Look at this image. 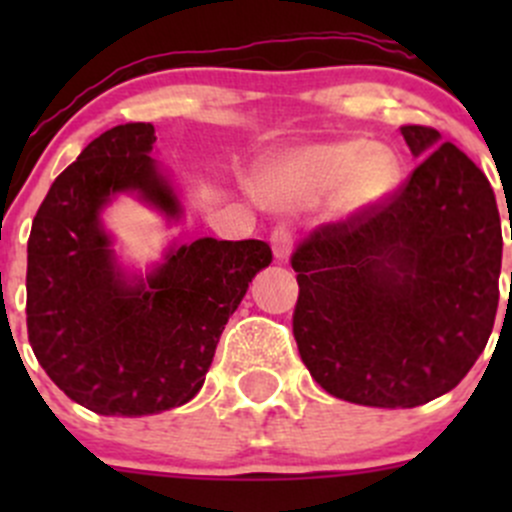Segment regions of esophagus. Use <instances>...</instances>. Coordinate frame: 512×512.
Segmentation results:
<instances>
[{
  "label": "esophagus",
  "instance_id": "1",
  "mask_svg": "<svg viewBox=\"0 0 512 512\" xmlns=\"http://www.w3.org/2000/svg\"><path fill=\"white\" fill-rule=\"evenodd\" d=\"M270 242H272V250H275L277 260H287L289 252H292V245H294V230L287 223L275 225L270 232Z\"/></svg>",
  "mask_w": 512,
  "mask_h": 512
}]
</instances>
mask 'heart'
<instances>
[{
	"label": "heart",
	"instance_id": "obj_1",
	"mask_svg": "<svg viewBox=\"0 0 512 512\" xmlns=\"http://www.w3.org/2000/svg\"><path fill=\"white\" fill-rule=\"evenodd\" d=\"M399 160L384 146L361 141L309 143L294 148L265 170V190L277 203H309L337 193L344 210L379 203L396 185Z\"/></svg>",
	"mask_w": 512,
	"mask_h": 512
}]
</instances>
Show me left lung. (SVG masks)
Wrapping results in <instances>:
<instances>
[{
    "label": "left lung",
    "mask_w": 512,
    "mask_h": 512,
    "mask_svg": "<svg viewBox=\"0 0 512 512\" xmlns=\"http://www.w3.org/2000/svg\"><path fill=\"white\" fill-rule=\"evenodd\" d=\"M401 136L421 163L369 208L292 252V332L327 394L414 409L456 389L493 332L503 232L483 170L431 126ZM512 237V232H510Z\"/></svg>",
    "instance_id": "8db88e82"
}]
</instances>
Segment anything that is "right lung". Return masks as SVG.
<instances>
[{
	"instance_id": "1",
	"label": "right lung",
	"mask_w": 512,
	"mask_h": 512,
	"mask_svg": "<svg viewBox=\"0 0 512 512\" xmlns=\"http://www.w3.org/2000/svg\"><path fill=\"white\" fill-rule=\"evenodd\" d=\"M151 123L101 133L51 183L27 257V332L36 361L76 404L103 416H148L193 399L227 319L272 262L262 240L200 237L168 252L146 282L113 267L98 223L123 190L178 218L180 205L148 153Z\"/></svg>"
}]
</instances>
